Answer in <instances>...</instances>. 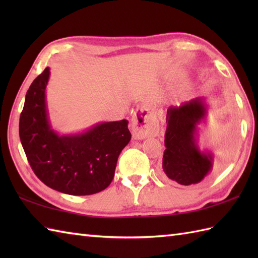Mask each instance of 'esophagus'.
I'll return each instance as SVG.
<instances>
[{
  "label": "esophagus",
  "instance_id": "34e87169",
  "mask_svg": "<svg viewBox=\"0 0 258 258\" xmlns=\"http://www.w3.org/2000/svg\"><path fill=\"white\" fill-rule=\"evenodd\" d=\"M158 124L144 108H138L132 116V133L135 140H143L158 134Z\"/></svg>",
  "mask_w": 258,
  "mask_h": 258
}]
</instances>
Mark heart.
<instances>
[{
  "instance_id": "obj_1",
  "label": "heart",
  "mask_w": 258,
  "mask_h": 258,
  "mask_svg": "<svg viewBox=\"0 0 258 258\" xmlns=\"http://www.w3.org/2000/svg\"><path fill=\"white\" fill-rule=\"evenodd\" d=\"M188 89H189V85H188V83H186V82L178 84L177 87H176V90H175L174 96L175 97H182V96L186 95V94H187V92H188Z\"/></svg>"
}]
</instances>
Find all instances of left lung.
I'll return each instance as SVG.
<instances>
[{
	"instance_id": "1",
	"label": "left lung",
	"mask_w": 258,
	"mask_h": 258,
	"mask_svg": "<svg viewBox=\"0 0 258 258\" xmlns=\"http://www.w3.org/2000/svg\"><path fill=\"white\" fill-rule=\"evenodd\" d=\"M207 115L204 98H194L179 107H169L166 115L163 176L179 185L202 182L213 167V154L197 145V125Z\"/></svg>"
}]
</instances>
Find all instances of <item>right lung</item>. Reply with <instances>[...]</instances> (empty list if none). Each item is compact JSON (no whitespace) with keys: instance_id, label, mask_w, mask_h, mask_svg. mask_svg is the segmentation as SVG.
<instances>
[{"instance_id":"1","label":"right lung","mask_w":258,"mask_h":258,"mask_svg":"<svg viewBox=\"0 0 258 258\" xmlns=\"http://www.w3.org/2000/svg\"><path fill=\"white\" fill-rule=\"evenodd\" d=\"M50 69L26 92L19 133L30 165L48 187L70 195H92L114 177L119 153L131 141L128 120L105 122L84 133L59 136L48 122L45 90Z\"/></svg>"}]
</instances>
